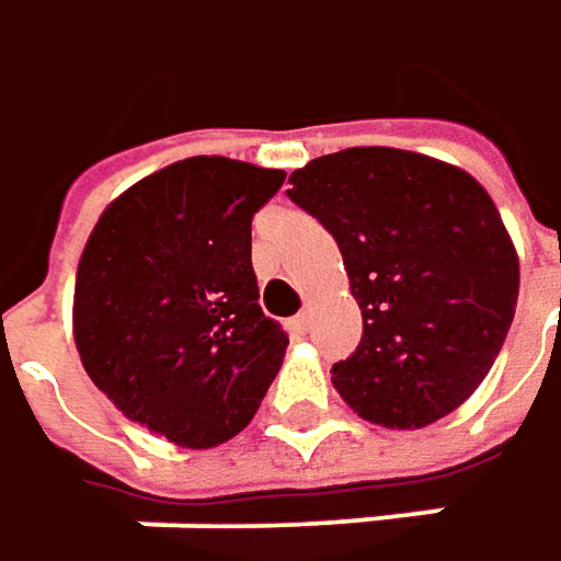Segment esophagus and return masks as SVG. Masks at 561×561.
<instances>
[{
  "instance_id": "1",
  "label": "esophagus",
  "mask_w": 561,
  "mask_h": 561,
  "mask_svg": "<svg viewBox=\"0 0 561 561\" xmlns=\"http://www.w3.org/2000/svg\"><path fill=\"white\" fill-rule=\"evenodd\" d=\"M311 328V311H301V314H295L291 321H288V331L295 333V336H305Z\"/></svg>"
}]
</instances>
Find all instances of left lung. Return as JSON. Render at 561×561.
<instances>
[{
	"label": "left lung",
	"mask_w": 561,
	"mask_h": 561,
	"mask_svg": "<svg viewBox=\"0 0 561 561\" xmlns=\"http://www.w3.org/2000/svg\"><path fill=\"white\" fill-rule=\"evenodd\" d=\"M288 198L331 230L363 336L333 363L359 417L427 427L488 376L511 331L520 266L469 173L394 147H350L295 170Z\"/></svg>",
	"instance_id": "left-lung-1"
}]
</instances>
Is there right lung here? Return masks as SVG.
<instances>
[{"instance_id":"right-lung-1","label":"right lung","mask_w":561,"mask_h":561,"mask_svg":"<svg viewBox=\"0 0 561 561\" xmlns=\"http://www.w3.org/2000/svg\"><path fill=\"white\" fill-rule=\"evenodd\" d=\"M282 182L228 157L179 160L118 195L82 250L79 359L125 417L176 446L237 436L279 373L288 333L260 308L250 225Z\"/></svg>"}]
</instances>
